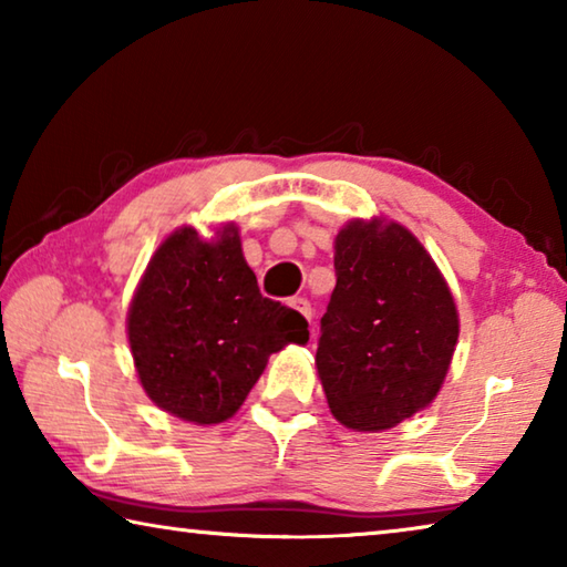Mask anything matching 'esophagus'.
Instances as JSON below:
<instances>
[{
	"label": "esophagus",
	"mask_w": 567,
	"mask_h": 567,
	"mask_svg": "<svg viewBox=\"0 0 567 567\" xmlns=\"http://www.w3.org/2000/svg\"><path fill=\"white\" fill-rule=\"evenodd\" d=\"M290 305L295 307V310H297V312H300V315H302V318H305V320H312V305H310V302H307V300H305V297H292V300H290Z\"/></svg>",
	"instance_id": "esophagus-1"
}]
</instances>
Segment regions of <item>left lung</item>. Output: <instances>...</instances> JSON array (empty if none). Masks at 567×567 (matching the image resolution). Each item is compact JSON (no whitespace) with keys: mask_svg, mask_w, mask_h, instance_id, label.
Returning <instances> with one entry per match:
<instances>
[{"mask_svg":"<svg viewBox=\"0 0 567 567\" xmlns=\"http://www.w3.org/2000/svg\"><path fill=\"white\" fill-rule=\"evenodd\" d=\"M334 275L315 364L332 415L358 433H380L425 410L443 388L457 307L417 237L380 217L340 229Z\"/></svg>","mask_w":567,"mask_h":567,"instance_id":"left-lung-1","label":"left lung"}]
</instances>
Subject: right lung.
<instances>
[{"label":"right lung","mask_w":567,"mask_h":567,"mask_svg":"<svg viewBox=\"0 0 567 567\" xmlns=\"http://www.w3.org/2000/svg\"><path fill=\"white\" fill-rule=\"evenodd\" d=\"M134 368L169 415L217 425L233 417L267 358L310 340L292 307L262 297L235 225L203 239L179 227L152 255L127 312Z\"/></svg>","instance_id":"1"}]
</instances>
